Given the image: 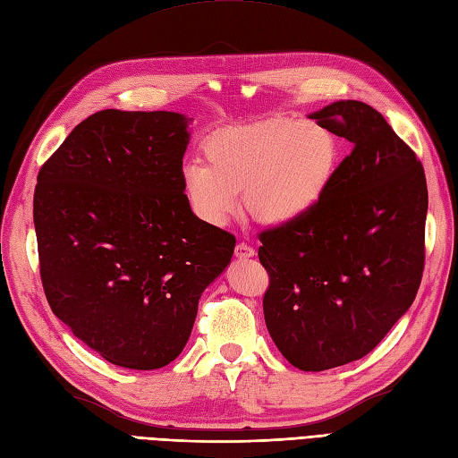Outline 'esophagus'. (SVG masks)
Returning <instances> with one entry per match:
<instances>
[{
  "mask_svg": "<svg viewBox=\"0 0 458 458\" xmlns=\"http://www.w3.org/2000/svg\"><path fill=\"white\" fill-rule=\"evenodd\" d=\"M235 256H237V259H252L254 249L249 247L247 242H239L235 247Z\"/></svg>",
  "mask_w": 458,
  "mask_h": 458,
  "instance_id": "1",
  "label": "esophagus"
}]
</instances>
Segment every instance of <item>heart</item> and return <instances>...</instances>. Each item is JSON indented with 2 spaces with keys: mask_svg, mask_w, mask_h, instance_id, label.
<instances>
[{
  "mask_svg": "<svg viewBox=\"0 0 458 458\" xmlns=\"http://www.w3.org/2000/svg\"><path fill=\"white\" fill-rule=\"evenodd\" d=\"M206 165L182 169V192L198 219L221 227L241 208L264 225L303 221L322 204L336 178L342 143L317 120H270L231 128L204 145Z\"/></svg>",
  "mask_w": 458,
  "mask_h": 458,
  "instance_id": "b5f03b06",
  "label": "heart"
}]
</instances>
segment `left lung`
<instances>
[{"label": "left lung", "mask_w": 458, "mask_h": 458, "mask_svg": "<svg viewBox=\"0 0 458 458\" xmlns=\"http://www.w3.org/2000/svg\"><path fill=\"white\" fill-rule=\"evenodd\" d=\"M309 118L353 149L313 214L260 233L259 259L277 350L301 371H325L361 360L414 303L428 184L416 153L373 106L336 100Z\"/></svg>", "instance_id": "1"}]
</instances>
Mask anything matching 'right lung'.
<instances>
[{
	"mask_svg": "<svg viewBox=\"0 0 458 458\" xmlns=\"http://www.w3.org/2000/svg\"><path fill=\"white\" fill-rule=\"evenodd\" d=\"M192 118L100 110L42 165L32 217L52 313L106 361L159 369L182 352L235 237L182 192Z\"/></svg>",
	"mask_w": 458,
	"mask_h": 458,
	"instance_id": "1",
	"label": "right lung"
}]
</instances>
